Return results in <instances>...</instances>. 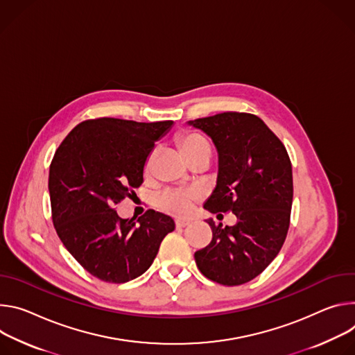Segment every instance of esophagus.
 <instances>
[{
    "mask_svg": "<svg viewBox=\"0 0 355 355\" xmlns=\"http://www.w3.org/2000/svg\"><path fill=\"white\" fill-rule=\"evenodd\" d=\"M187 225H190V220H183V218L176 220V227L183 228V227H187Z\"/></svg>",
    "mask_w": 355,
    "mask_h": 355,
    "instance_id": "esophagus-1",
    "label": "esophagus"
}]
</instances>
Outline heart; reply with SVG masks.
<instances>
[{"label": "heart", "mask_w": 355, "mask_h": 355, "mask_svg": "<svg viewBox=\"0 0 355 355\" xmlns=\"http://www.w3.org/2000/svg\"><path fill=\"white\" fill-rule=\"evenodd\" d=\"M179 146L183 155L186 156V159L194 152H198L203 148H210L209 142L202 135L196 132H187L182 135L179 138ZM153 157L150 156L145 165V173L150 172ZM196 199H198V194L190 190H168L157 198V206L171 214L184 216L191 210Z\"/></svg>", "instance_id": "1"}]
</instances>
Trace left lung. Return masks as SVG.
Here are the masks:
<instances>
[{"instance_id": "8db88e82", "label": "left lung", "mask_w": 355, "mask_h": 355, "mask_svg": "<svg viewBox=\"0 0 355 355\" xmlns=\"http://www.w3.org/2000/svg\"><path fill=\"white\" fill-rule=\"evenodd\" d=\"M211 138L218 153L217 184L203 207L231 211L237 224L216 225L210 244L194 252L206 278L227 286L250 282L275 259L285 243L293 178L289 155L259 116L221 112L187 121Z\"/></svg>"}]
</instances>
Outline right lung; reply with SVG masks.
<instances>
[{"label": "right lung", "instance_id": "right-lung-1", "mask_svg": "<svg viewBox=\"0 0 355 355\" xmlns=\"http://www.w3.org/2000/svg\"><path fill=\"white\" fill-rule=\"evenodd\" d=\"M173 121L98 118L74 127L49 169L52 218L60 241L93 277L132 281L152 265L172 217L148 210L120 218L114 206L144 182L148 156Z\"/></svg>", "mask_w": 355, "mask_h": 355}]
</instances>
